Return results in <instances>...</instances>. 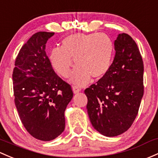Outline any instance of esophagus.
<instances>
[{
  "label": "esophagus",
  "mask_w": 158,
  "mask_h": 158,
  "mask_svg": "<svg viewBox=\"0 0 158 158\" xmlns=\"http://www.w3.org/2000/svg\"><path fill=\"white\" fill-rule=\"evenodd\" d=\"M81 89L79 87H78V86H73V92L74 94H77V93H79Z\"/></svg>",
  "instance_id": "esophagus-1"
}]
</instances>
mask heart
Masks as SVG:
<instances>
[{
    "label": "heart",
    "mask_w": 158,
    "mask_h": 158,
    "mask_svg": "<svg viewBox=\"0 0 158 158\" xmlns=\"http://www.w3.org/2000/svg\"><path fill=\"white\" fill-rule=\"evenodd\" d=\"M114 44L105 33H74L61 42L60 49L54 48L49 54V60L56 72L63 77L70 73L73 60L76 66L69 81L75 85L87 84L92 76L103 77L110 67Z\"/></svg>",
    "instance_id": "b5f03b06"
}]
</instances>
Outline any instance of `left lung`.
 <instances>
[{"label": "left lung", "mask_w": 158, "mask_h": 158, "mask_svg": "<svg viewBox=\"0 0 158 158\" xmlns=\"http://www.w3.org/2000/svg\"><path fill=\"white\" fill-rule=\"evenodd\" d=\"M115 56L109 70L85 90L91 123L101 135L114 137L129 129L144 94V65L133 39L126 33L114 41Z\"/></svg>", "instance_id": "8db88e82"}]
</instances>
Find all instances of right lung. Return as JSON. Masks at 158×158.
<instances>
[{
	"label": "right lung",
	"instance_id": "add662e5",
	"mask_svg": "<svg viewBox=\"0 0 158 158\" xmlns=\"http://www.w3.org/2000/svg\"><path fill=\"white\" fill-rule=\"evenodd\" d=\"M54 35H33L21 48L13 73L19 118L29 133L41 141L53 140L64 132V112L73 96L71 86L55 73L46 54V43Z\"/></svg>",
	"mask_w": 158,
	"mask_h": 158
}]
</instances>
